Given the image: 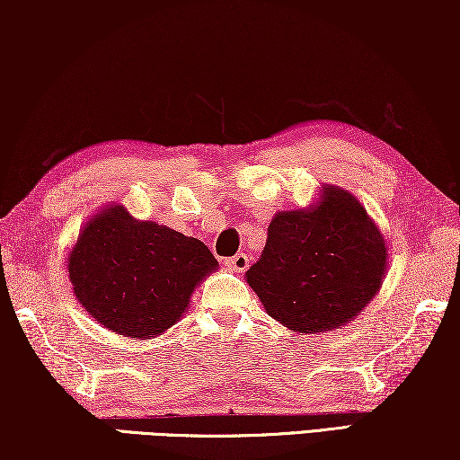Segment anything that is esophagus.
<instances>
[{
    "mask_svg": "<svg viewBox=\"0 0 460 460\" xmlns=\"http://www.w3.org/2000/svg\"><path fill=\"white\" fill-rule=\"evenodd\" d=\"M224 263L232 270V272H244V270L249 268V257L244 253H236V255L228 257Z\"/></svg>",
    "mask_w": 460,
    "mask_h": 460,
    "instance_id": "esophagus-1",
    "label": "esophagus"
}]
</instances>
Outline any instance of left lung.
I'll list each match as a JSON object with an SVG mask.
<instances>
[{
  "instance_id": "8db88e82",
  "label": "left lung",
  "mask_w": 460,
  "mask_h": 460,
  "mask_svg": "<svg viewBox=\"0 0 460 460\" xmlns=\"http://www.w3.org/2000/svg\"><path fill=\"white\" fill-rule=\"evenodd\" d=\"M387 251L360 200L324 184L314 205L276 213L244 280L274 320L316 335L341 329L373 301L387 274Z\"/></svg>"
}]
</instances>
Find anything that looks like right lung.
I'll list each match as a JSON object with an SVG mask.
<instances>
[{
	"label": "right lung",
	"instance_id": "add662e5",
	"mask_svg": "<svg viewBox=\"0 0 460 460\" xmlns=\"http://www.w3.org/2000/svg\"><path fill=\"white\" fill-rule=\"evenodd\" d=\"M217 266L199 238L136 219L119 203L85 222L66 257L79 305L131 339L159 337L178 323L194 288Z\"/></svg>",
	"mask_w": 460,
	"mask_h": 460
}]
</instances>
